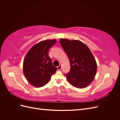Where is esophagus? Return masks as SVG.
<instances>
[{"label": "esophagus", "mask_w": 120, "mask_h": 120, "mask_svg": "<svg viewBox=\"0 0 120 120\" xmlns=\"http://www.w3.org/2000/svg\"><path fill=\"white\" fill-rule=\"evenodd\" d=\"M57 68V69H58V70H60V69H61V64H60L59 65V66H58Z\"/></svg>", "instance_id": "1"}]
</instances>
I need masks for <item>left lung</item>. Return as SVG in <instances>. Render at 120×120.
I'll return each mask as SVG.
<instances>
[{"mask_svg":"<svg viewBox=\"0 0 120 120\" xmlns=\"http://www.w3.org/2000/svg\"><path fill=\"white\" fill-rule=\"evenodd\" d=\"M60 43L70 62L71 70L65 74L68 82L75 88H86L94 80L97 72V63L91 52L78 40L60 38Z\"/></svg>","mask_w":120,"mask_h":120,"instance_id":"left-lung-1","label":"left lung"}]
</instances>
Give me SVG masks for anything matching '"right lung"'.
<instances>
[{
    "mask_svg": "<svg viewBox=\"0 0 120 120\" xmlns=\"http://www.w3.org/2000/svg\"><path fill=\"white\" fill-rule=\"evenodd\" d=\"M56 41V39H52L39 42L32 46L25 56L23 64V73L32 86L35 87L45 86L57 70L53 66L49 56V49Z\"/></svg>",
    "mask_w": 120,
    "mask_h": 120,
    "instance_id": "add662e5",
    "label": "right lung"
}]
</instances>
